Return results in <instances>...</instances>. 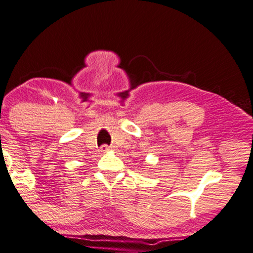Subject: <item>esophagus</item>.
Instances as JSON below:
<instances>
[{
  "label": "esophagus",
  "mask_w": 253,
  "mask_h": 253,
  "mask_svg": "<svg viewBox=\"0 0 253 253\" xmlns=\"http://www.w3.org/2000/svg\"><path fill=\"white\" fill-rule=\"evenodd\" d=\"M109 150H110V148H109L108 145H105V144H104V145H102V146H101V151H102V152H104V154H105V152H108Z\"/></svg>",
  "instance_id": "1"
}]
</instances>
